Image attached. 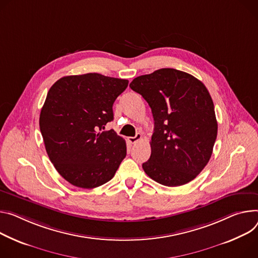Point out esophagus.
Returning a JSON list of instances; mask_svg holds the SVG:
<instances>
[{
	"label": "esophagus",
	"instance_id": "obj_1",
	"mask_svg": "<svg viewBox=\"0 0 258 258\" xmlns=\"http://www.w3.org/2000/svg\"><path fill=\"white\" fill-rule=\"evenodd\" d=\"M142 139V135L140 134V133H138L135 137H130V138H127V141L131 143V144H135V143H137L138 141H140V140Z\"/></svg>",
	"mask_w": 258,
	"mask_h": 258
}]
</instances>
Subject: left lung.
Instances as JSON below:
<instances>
[{
	"instance_id": "1",
	"label": "left lung",
	"mask_w": 258,
	"mask_h": 258,
	"mask_svg": "<svg viewBox=\"0 0 258 258\" xmlns=\"http://www.w3.org/2000/svg\"><path fill=\"white\" fill-rule=\"evenodd\" d=\"M130 87L151 108V155L142 167L154 181L180 186L207 166L217 137L214 104L207 87L176 69H159L135 78Z\"/></svg>"
}]
</instances>
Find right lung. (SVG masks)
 I'll list each match as a JSON object with an SVG mask.
<instances>
[{
  "label": "right lung",
  "instance_id": "1",
  "mask_svg": "<svg viewBox=\"0 0 258 258\" xmlns=\"http://www.w3.org/2000/svg\"><path fill=\"white\" fill-rule=\"evenodd\" d=\"M128 80L98 73L66 76L49 89L40 113L45 149L69 183L95 188L110 181L126 155L124 140L105 125Z\"/></svg>",
  "mask_w": 258,
  "mask_h": 258
}]
</instances>
